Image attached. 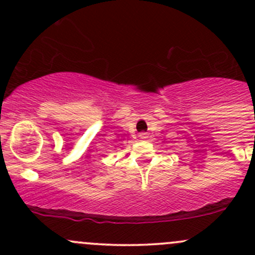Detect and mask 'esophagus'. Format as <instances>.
Here are the masks:
<instances>
[{"instance_id": "34e87169", "label": "esophagus", "mask_w": 255, "mask_h": 255, "mask_svg": "<svg viewBox=\"0 0 255 255\" xmlns=\"http://www.w3.org/2000/svg\"><path fill=\"white\" fill-rule=\"evenodd\" d=\"M142 135H143V134H142Z\"/></svg>"}]
</instances>
